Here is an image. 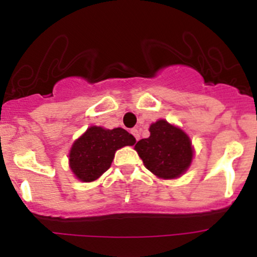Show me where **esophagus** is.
<instances>
[{
    "instance_id": "esophagus-1",
    "label": "esophagus",
    "mask_w": 257,
    "mask_h": 257,
    "mask_svg": "<svg viewBox=\"0 0 257 257\" xmlns=\"http://www.w3.org/2000/svg\"><path fill=\"white\" fill-rule=\"evenodd\" d=\"M131 133L133 134L134 136V138L137 139V141H139V138H141V136H139V131L137 128H134V129H132L131 131Z\"/></svg>"
}]
</instances>
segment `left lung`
Wrapping results in <instances>:
<instances>
[{
  "label": "left lung",
  "instance_id": "1",
  "mask_svg": "<svg viewBox=\"0 0 257 257\" xmlns=\"http://www.w3.org/2000/svg\"><path fill=\"white\" fill-rule=\"evenodd\" d=\"M149 132V138L142 139L134 147L144 167L159 179L180 178L189 169L194 157L188 134L165 119L150 124Z\"/></svg>",
  "mask_w": 257,
  "mask_h": 257
}]
</instances>
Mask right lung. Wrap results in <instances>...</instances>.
<instances>
[{"instance_id": "right-lung-1", "label": "right lung", "mask_w": 257, "mask_h": 257, "mask_svg": "<svg viewBox=\"0 0 257 257\" xmlns=\"http://www.w3.org/2000/svg\"><path fill=\"white\" fill-rule=\"evenodd\" d=\"M134 144L136 138L125 129L92 125L72 144L69 168L78 180L90 183L109 169L116 150Z\"/></svg>"}]
</instances>
